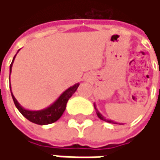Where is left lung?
Listing matches in <instances>:
<instances>
[{
    "label": "left lung",
    "instance_id": "obj_1",
    "mask_svg": "<svg viewBox=\"0 0 160 160\" xmlns=\"http://www.w3.org/2000/svg\"><path fill=\"white\" fill-rule=\"evenodd\" d=\"M93 106H94V108H95V110H96V114H97V116H98V118H100V119H102V120H104V121H107V122H109V123H114V124H118L117 122H115V121H113L111 119H108V118H106L100 112L98 111V109L96 108V106H95V104H93ZM118 124H120V123H118Z\"/></svg>",
    "mask_w": 160,
    "mask_h": 160
}]
</instances>
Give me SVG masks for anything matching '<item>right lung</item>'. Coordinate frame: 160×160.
I'll return each mask as SVG.
<instances>
[{"label": "right lung", "mask_w": 160, "mask_h": 160, "mask_svg": "<svg viewBox=\"0 0 160 160\" xmlns=\"http://www.w3.org/2000/svg\"><path fill=\"white\" fill-rule=\"evenodd\" d=\"M19 51V50H18ZM16 54L15 55L11 66H10V74L12 71V66L14 63V60L16 58ZM10 80V77H9ZM80 83H76L75 85L69 87L68 89H67L58 98L57 100H55L51 106H49L48 108L42 109V110H28L24 108L16 99V97L14 96L12 90H11V86H10V90H11V94H12V98L14 100V103L16 105V108L19 110V112L29 121L35 123V124H39V125H47V124H51L55 122L56 120H58L61 116L63 115V113L66 109L67 107V103L68 101V99L73 95V93L77 91L78 87H79Z\"/></svg>", "instance_id": "add662e5"}]
</instances>
